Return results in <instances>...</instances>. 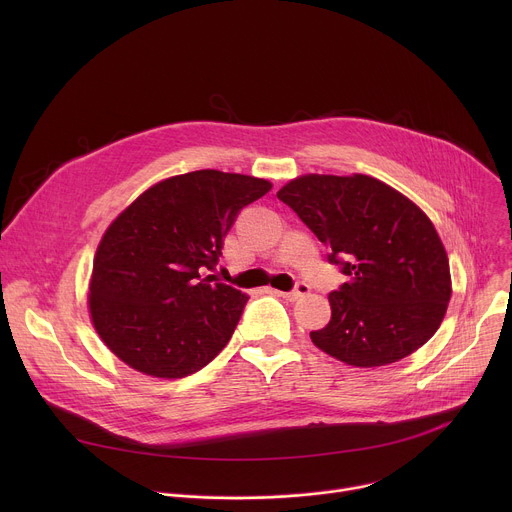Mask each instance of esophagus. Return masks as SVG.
Masks as SVG:
<instances>
[{"label":"esophagus","mask_w":512,"mask_h":512,"mask_svg":"<svg viewBox=\"0 0 512 512\" xmlns=\"http://www.w3.org/2000/svg\"><path fill=\"white\" fill-rule=\"evenodd\" d=\"M308 291H310V285H308L306 281H298V283H296V287L291 289V291H277V294H279L281 298H285V300H291V302H294V300H298V298L306 296Z\"/></svg>","instance_id":"34e87169"}]
</instances>
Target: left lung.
<instances>
[{
	"instance_id": "obj_1",
	"label": "left lung",
	"mask_w": 512,
	"mask_h": 512,
	"mask_svg": "<svg viewBox=\"0 0 512 512\" xmlns=\"http://www.w3.org/2000/svg\"><path fill=\"white\" fill-rule=\"evenodd\" d=\"M277 198L330 247L348 277L328 296L332 318L310 332L352 367H383L423 346L452 296L450 261L425 212L371 176H302Z\"/></svg>"
}]
</instances>
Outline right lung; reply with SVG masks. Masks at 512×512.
<instances>
[{
    "instance_id": "obj_1",
    "label": "right lung",
    "mask_w": 512,
    "mask_h": 512,
    "mask_svg": "<svg viewBox=\"0 0 512 512\" xmlns=\"http://www.w3.org/2000/svg\"><path fill=\"white\" fill-rule=\"evenodd\" d=\"M269 190L261 178L198 170L145 190L115 218L89 294L113 354L139 373L182 379L227 346L249 298L204 271H214L239 212Z\"/></svg>"
}]
</instances>
